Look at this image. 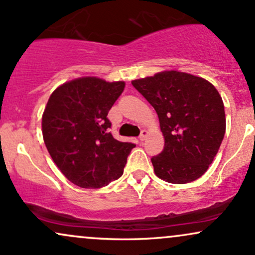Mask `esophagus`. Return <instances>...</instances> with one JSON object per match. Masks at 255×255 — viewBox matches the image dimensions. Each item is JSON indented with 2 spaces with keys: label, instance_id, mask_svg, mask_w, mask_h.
I'll return each mask as SVG.
<instances>
[{
  "label": "esophagus",
  "instance_id": "34e87169",
  "mask_svg": "<svg viewBox=\"0 0 255 255\" xmlns=\"http://www.w3.org/2000/svg\"><path fill=\"white\" fill-rule=\"evenodd\" d=\"M147 135H148V131H147V130H142V131H141V134H140V136H139L140 141H143V140H146Z\"/></svg>",
  "mask_w": 255,
  "mask_h": 255
}]
</instances>
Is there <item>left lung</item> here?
<instances>
[{
	"mask_svg": "<svg viewBox=\"0 0 255 255\" xmlns=\"http://www.w3.org/2000/svg\"><path fill=\"white\" fill-rule=\"evenodd\" d=\"M157 112L165 146L153 157L155 176L172 184L203 176L226 131L225 106L217 89L191 73L161 71L131 81Z\"/></svg>",
	"mask_w": 255,
	"mask_h": 255,
	"instance_id": "1",
	"label": "left lung"
}]
</instances>
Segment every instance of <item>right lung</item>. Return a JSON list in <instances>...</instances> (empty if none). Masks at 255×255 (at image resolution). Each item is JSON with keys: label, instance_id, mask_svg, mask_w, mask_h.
Returning a JSON list of instances; mask_svg holds the SVG:
<instances>
[{"label": "right lung", "instance_id": "add662e5", "mask_svg": "<svg viewBox=\"0 0 255 255\" xmlns=\"http://www.w3.org/2000/svg\"><path fill=\"white\" fill-rule=\"evenodd\" d=\"M126 83L79 77L58 87L42 114V137L54 164L70 182L85 189L108 185L124 173L134 143L113 137L110 108Z\"/></svg>", "mask_w": 255, "mask_h": 255}]
</instances>
